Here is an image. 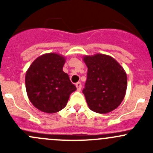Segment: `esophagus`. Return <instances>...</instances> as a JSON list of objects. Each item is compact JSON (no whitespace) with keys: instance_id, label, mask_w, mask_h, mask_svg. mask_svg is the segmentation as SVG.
I'll list each match as a JSON object with an SVG mask.
<instances>
[{"instance_id":"34e87169","label":"esophagus","mask_w":153,"mask_h":153,"mask_svg":"<svg viewBox=\"0 0 153 153\" xmlns=\"http://www.w3.org/2000/svg\"><path fill=\"white\" fill-rule=\"evenodd\" d=\"M75 86H76L77 87V89H78V91H80L81 89V82H78V83H76V84H75Z\"/></svg>"}]
</instances>
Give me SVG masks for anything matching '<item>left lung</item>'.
I'll return each mask as SVG.
<instances>
[{
	"instance_id": "1",
	"label": "left lung",
	"mask_w": 153,
	"mask_h": 153,
	"mask_svg": "<svg viewBox=\"0 0 153 153\" xmlns=\"http://www.w3.org/2000/svg\"><path fill=\"white\" fill-rule=\"evenodd\" d=\"M88 68L83 93L89 109L97 113H108L121 104L126 95L127 76L124 68L109 55H85Z\"/></svg>"
}]
</instances>
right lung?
Listing matches in <instances>:
<instances>
[{
  "label": "right lung",
  "mask_w": 153,
  "mask_h": 153,
  "mask_svg": "<svg viewBox=\"0 0 153 153\" xmlns=\"http://www.w3.org/2000/svg\"><path fill=\"white\" fill-rule=\"evenodd\" d=\"M66 58L57 53H47L37 58L26 72L27 96L41 112L55 113L67 105L69 95L76 87L63 71Z\"/></svg>",
  "instance_id": "right-lung-1"
}]
</instances>
